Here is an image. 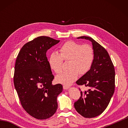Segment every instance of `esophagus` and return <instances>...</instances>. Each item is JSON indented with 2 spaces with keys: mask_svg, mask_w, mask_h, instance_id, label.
<instances>
[{
  "mask_svg": "<svg viewBox=\"0 0 128 128\" xmlns=\"http://www.w3.org/2000/svg\"><path fill=\"white\" fill-rule=\"evenodd\" d=\"M69 88V86H66V85H64L63 86V88L65 90H67L68 89V88Z\"/></svg>",
  "mask_w": 128,
  "mask_h": 128,
  "instance_id": "esophagus-1",
  "label": "esophagus"
}]
</instances>
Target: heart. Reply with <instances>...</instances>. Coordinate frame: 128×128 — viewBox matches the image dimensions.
I'll return each mask as SVG.
<instances>
[{
    "instance_id": "b5f03b06",
    "label": "heart",
    "mask_w": 128,
    "mask_h": 128,
    "mask_svg": "<svg viewBox=\"0 0 128 128\" xmlns=\"http://www.w3.org/2000/svg\"><path fill=\"white\" fill-rule=\"evenodd\" d=\"M94 60V50L88 44H82L73 40L67 41L60 48V54L52 52L48 63L56 74L61 73L64 61H69L68 70L56 77V81L69 85L76 80L79 74L84 75L90 70Z\"/></svg>"
}]
</instances>
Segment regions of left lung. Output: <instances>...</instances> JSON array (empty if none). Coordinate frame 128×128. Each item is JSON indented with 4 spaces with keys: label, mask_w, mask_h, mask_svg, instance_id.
Instances as JSON below:
<instances>
[{
    "label": "left lung",
    "mask_w": 128,
    "mask_h": 128,
    "mask_svg": "<svg viewBox=\"0 0 128 128\" xmlns=\"http://www.w3.org/2000/svg\"><path fill=\"white\" fill-rule=\"evenodd\" d=\"M77 38L92 42L94 60L90 70L76 81L77 85H84L88 89L81 92V96L75 102L74 106L78 113L84 118H95L106 109L114 93V66L107 50L92 38L86 36Z\"/></svg>",
    "instance_id": "8db88e82"
}]
</instances>
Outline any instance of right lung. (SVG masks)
<instances>
[{
    "label": "right lung",
    "mask_w": 128,
    "mask_h": 128,
    "mask_svg": "<svg viewBox=\"0 0 128 128\" xmlns=\"http://www.w3.org/2000/svg\"><path fill=\"white\" fill-rule=\"evenodd\" d=\"M59 40L40 36L25 43L17 56L14 83L21 106L38 120L48 118L58 109L57 97L61 84L53 85L54 76L46 56L48 49Z\"/></svg>",
    "instance_id": "obj_1"
}]
</instances>
